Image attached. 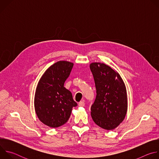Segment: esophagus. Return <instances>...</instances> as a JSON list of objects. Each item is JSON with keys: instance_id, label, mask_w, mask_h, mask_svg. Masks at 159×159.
Listing matches in <instances>:
<instances>
[{"instance_id": "esophagus-1", "label": "esophagus", "mask_w": 159, "mask_h": 159, "mask_svg": "<svg viewBox=\"0 0 159 159\" xmlns=\"http://www.w3.org/2000/svg\"><path fill=\"white\" fill-rule=\"evenodd\" d=\"M78 105H79V106H80V107H83V106H85V103H84V102L82 101L79 102Z\"/></svg>"}]
</instances>
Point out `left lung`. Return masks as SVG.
Wrapping results in <instances>:
<instances>
[{
  "label": "left lung",
  "instance_id": "obj_1",
  "mask_svg": "<svg viewBox=\"0 0 159 159\" xmlns=\"http://www.w3.org/2000/svg\"><path fill=\"white\" fill-rule=\"evenodd\" d=\"M96 88L90 107L94 123L102 128H116L125 119L128 107L126 89L120 74L102 63L90 65Z\"/></svg>",
  "mask_w": 159,
  "mask_h": 159
}]
</instances>
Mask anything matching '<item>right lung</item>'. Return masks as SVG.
Instances as JSON below:
<instances>
[{
    "label": "right lung",
    "instance_id": "1",
    "mask_svg": "<svg viewBox=\"0 0 159 159\" xmlns=\"http://www.w3.org/2000/svg\"><path fill=\"white\" fill-rule=\"evenodd\" d=\"M74 63L59 61L45 71L38 82L34 96V109L45 125L57 128L69 120L73 107L77 106L70 90L64 87Z\"/></svg>",
    "mask_w": 159,
    "mask_h": 159
}]
</instances>
